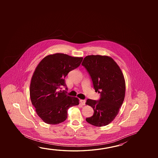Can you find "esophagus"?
I'll use <instances>...</instances> for the list:
<instances>
[{"label": "esophagus", "instance_id": "esophagus-1", "mask_svg": "<svg viewBox=\"0 0 158 158\" xmlns=\"http://www.w3.org/2000/svg\"><path fill=\"white\" fill-rule=\"evenodd\" d=\"M80 104L82 105H85V101L84 100H80Z\"/></svg>", "mask_w": 158, "mask_h": 158}]
</instances>
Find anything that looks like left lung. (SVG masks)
<instances>
[{"instance_id": "8db88e82", "label": "left lung", "mask_w": 158, "mask_h": 158, "mask_svg": "<svg viewBox=\"0 0 158 158\" xmlns=\"http://www.w3.org/2000/svg\"><path fill=\"white\" fill-rule=\"evenodd\" d=\"M81 64L90 75L96 92L101 95L98 101L87 100L86 105L92 107L94 113L86 121L95 126H105L115 118L124 101V75L116 62L107 56H88Z\"/></svg>"}]
</instances>
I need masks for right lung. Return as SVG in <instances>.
<instances>
[{
    "mask_svg": "<svg viewBox=\"0 0 158 158\" xmlns=\"http://www.w3.org/2000/svg\"><path fill=\"white\" fill-rule=\"evenodd\" d=\"M83 59L57 53L47 56L37 65L31 78L30 95L37 115L46 123L64 121L68 110L79 104L77 98L59 90L66 86L64 78L68 73L78 68Z\"/></svg>",
    "mask_w": 158,
    "mask_h": 158,
    "instance_id": "obj_1",
    "label": "right lung"
}]
</instances>
